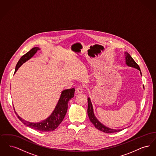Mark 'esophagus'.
Masks as SVG:
<instances>
[{"mask_svg": "<svg viewBox=\"0 0 156 156\" xmlns=\"http://www.w3.org/2000/svg\"><path fill=\"white\" fill-rule=\"evenodd\" d=\"M83 92V88L82 87H79L78 88L76 89V94H81L82 92Z\"/></svg>", "mask_w": 156, "mask_h": 156, "instance_id": "1", "label": "esophagus"}]
</instances>
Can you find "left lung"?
<instances>
[{"mask_svg":"<svg viewBox=\"0 0 156 156\" xmlns=\"http://www.w3.org/2000/svg\"><path fill=\"white\" fill-rule=\"evenodd\" d=\"M125 58H126V64L129 67H133L135 68H137L139 69L140 72V74L141 75V71L140 69V67L139 65L134 61V60L133 59V58L130 56V55L128 52H125ZM88 115L89 116V120L92 122V123L95 126V127L97 128V129L99 130L100 131H102L104 133H115V132H118L122 130V129H110L106 126H104L102 125L98 119L96 118L94 113V109L92 107V105L91 103L90 98H88Z\"/></svg>","mask_w":156,"mask_h":156,"instance_id":"8db88e82","label":"left lung"}]
</instances>
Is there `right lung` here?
<instances>
[{
	"instance_id": "add662e5",
	"label": "right lung",
	"mask_w": 156,
	"mask_h": 156,
	"mask_svg": "<svg viewBox=\"0 0 156 156\" xmlns=\"http://www.w3.org/2000/svg\"><path fill=\"white\" fill-rule=\"evenodd\" d=\"M39 50L40 48L38 47H34L31 50H30L29 52L23 55L20 58V59H19L16 66L15 73L23 63L30 59L36 53L37 50ZM74 88L66 89L62 90L61 94V97L59 98V101L54 111L52 112L51 115L48 118L41 122L37 123H31L21 118L15 111V113L16 114L17 118L23 124L28 127H30L31 129L41 132L52 131L59 126V124L62 122L64 118L68 109V103L69 101L74 96Z\"/></svg>"
}]
</instances>
